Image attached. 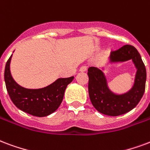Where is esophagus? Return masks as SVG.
<instances>
[{
  "label": "esophagus",
  "instance_id": "1",
  "mask_svg": "<svg viewBox=\"0 0 150 150\" xmlns=\"http://www.w3.org/2000/svg\"><path fill=\"white\" fill-rule=\"evenodd\" d=\"M86 69H87V68H86V67L83 66V67H81L80 69H79V71H80L81 72H84V71H86Z\"/></svg>",
  "mask_w": 150,
  "mask_h": 150
}]
</instances>
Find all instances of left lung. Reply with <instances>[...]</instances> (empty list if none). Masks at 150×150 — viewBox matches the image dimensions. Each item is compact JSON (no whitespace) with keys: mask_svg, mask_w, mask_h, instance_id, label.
<instances>
[{"mask_svg":"<svg viewBox=\"0 0 150 150\" xmlns=\"http://www.w3.org/2000/svg\"><path fill=\"white\" fill-rule=\"evenodd\" d=\"M132 59L137 69L134 86L128 92L117 95L107 85L103 70L91 67L88 68V91L92 105L98 111L109 116H118L130 111L137 106L146 89V70L140 54L132 45H124L111 52L110 63L125 62Z\"/></svg>","mask_w":150,"mask_h":150,"instance_id":"left-lung-1","label":"left lung"}]
</instances>
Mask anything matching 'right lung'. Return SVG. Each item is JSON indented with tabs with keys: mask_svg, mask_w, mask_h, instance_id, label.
I'll use <instances>...</instances> for the list:
<instances>
[{
	"mask_svg": "<svg viewBox=\"0 0 150 150\" xmlns=\"http://www.w3.org/2000/svg\"><path fill=\"white\" fill-rule=\"evenodd\" d=\"M8 59L4 69L6 89L14 105L29 115L45 117L52 114L63 101L64 91L74 77L58 79L49 86L40 89H27L20 86L13 79L10 72V61Z\"/></svg>",
	"mask_w": 150,
	"mask_h": 150,
	"instance_id": "add662e5",
	"label": "right lung"
}]
</instances>
